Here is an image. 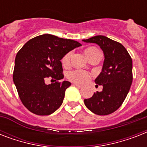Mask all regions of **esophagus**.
I'll return each mask as SVG.
<instances>
[{"label":"esophagus","mask_w":147,"mask_h":147,"mask_svg":"<svg viewBox=\"0 0 147 147\" xmlns=\"http://www.w3.org/2000/svg\"><path fill=\"white\" fill-rule=\"evenodd\" d=\"M73 85L74 86H76V87L78 88H82V86L80 85H78V84H76V83H73Z\"/></svg>","instance_id":"esophagus-1"}]
</instances>
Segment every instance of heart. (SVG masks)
Wrapping results in <instances>:
<instances>
[{
    "mask_svg": "<svg viewBox=\"0 0 147 147\" xmlns=\"http://www.w3.org/2000/svg\"><path fill=\"white\" fill-rule=\"evenodd\" d=\"M97 52H99V51L95 49V48H94V47H90V48H88L85 50V55L88 58L92 55H93L94 53H97ZM71 55V53H68L63 56V58L62 59V63L64 66L69 65ZM67 76H68V78L69 80L76 83V84L77 83L78 84H84V83L87 82L89 80L90 77H91L90 74L88 71H85V70H81V69H76V70L69 71Z\"/></svg>",
    "mask_w": 147,
    "mask_h": 147,
    "instance_id": "obj_1",
    "label": "heart"
}]
</instances>
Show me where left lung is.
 Instances as JSON below:
<instances>
[{"label":"left lung","instance_id":"obj_1","mask_svg":"<svg viewBox=\"0 0 147 147\" xmlns=\"http://www.w3.org/2000/svg\"><path fill=\"white\" fill-rule=\"evenodd\" d=\"M82 41L98 44L105 55L102 70L94 80L102 85L103 89L85 99V105L98 115L111 114L121 107L130 88L132 59L123 45L105 36H95Z\"/></svg>","mask_w":147,"mask_h":147}]
</instances>
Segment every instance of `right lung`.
<instances>
[{
  "label": "right lung",
  "instance_id": "right-lung-1",
  "mask_svg": "<svg viewBox=\"0 0 147 147\" xmlns=\"http://www.w3.org/2000/svg\"><path fill=\"white\" fill-rule=\"evenodd\" d=\"M81 46L75 40L43 34L30 40L20 49L15 58L13 79L23 105L30 111L49 115L62 105L71 83L58 82L64 78L61 59ZM47 78L56 82L47 85Z\"/></svg>",
  "mask_w": 147,
  "mask_h": 147
}]
</instances>
